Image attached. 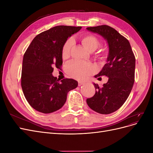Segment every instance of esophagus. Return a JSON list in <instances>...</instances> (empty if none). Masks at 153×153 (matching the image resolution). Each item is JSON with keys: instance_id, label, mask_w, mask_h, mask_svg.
Segmentation results:
<instances>
[{"instance_id": "esophagus-1", "label": "esophagus", "mask_w": 153, "mask_h": 153, "mask_svg": "<svg viewBox=\"0 0 153 153\" xmlns=\"http://www.w3.org/2000/svg\"><path fill=\"white\" fill-rule=\"evenodd\" d=\"M84 84V82H82V81H78V86H81L82 85H83Z\"/></svg>"}]
</instances>
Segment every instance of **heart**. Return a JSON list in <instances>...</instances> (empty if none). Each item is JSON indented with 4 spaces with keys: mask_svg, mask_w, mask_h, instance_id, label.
I'll list each match as a JSON object with an SVG mask.
<instances>
[{
    "mask_svg": "<svg viewBox=\"0 0 153 153\" xmlns=\"http://www.w3.org/2000/svg\"><path fill=\"white\" fill-rule=\"evenodd\" d=\"M78 41L82 47L87 51L92 52L94 50L100 45V40L93 34L84 33L78 37ZM73 41L71 39H68L62 45L61 49L62 58L67 59L71 50ZM96 57L101 62L105 61L107 57L106 50L103 48L100 52L96 53ZM66 71L72 78L78 80H85V78L94 72V68L88 62H82L73 61L68 62L66 65Z\"/></svg>",
    "mask_w": 153,
    "mask_h": 153,
    "instance_id": "1",
    "label": "heart"
}]
</instances>
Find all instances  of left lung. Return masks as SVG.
<instances>
[{"mask_svg": "<svg viewBox=\"0 0 153 153\" xmlns=\"http://www.w3.org/2000/svg\"><path fill=\"white\" fill-rule=\"evenodd\" d=\"M87 29L107 41L109 53L106 63L94 76L98 79L106 76L108 80L101 87L94 83L96 93L86 101L95 112L109 114L121 108L130 94L135 81V57L128 40L112 27L103 25Z\"/></svg>", "mask_w": 153, "mask_h": 153, "instance_id": "1", "label": "left lung"}]
</instances>
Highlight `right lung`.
I'll list each match as a JSON object with an SVG mask.
<instances>
[{
    "label": "right lung",
    "instance_id": "obj_1",
    "mask_svg": "<svg viewBox=\"0 0 153 153\" xmlns=\"http://www.w3.org/2000/svg\"><path fill=\"white\" fill-rule=\"evenodd\" d=\"M82 27L59 25L37 35L27 49L22 64L21 85L27 101L39 112L50 114L62 107L68 92L78 82L52 75L62 65L61 49L69 37Z\"/></svg>",
    "mask_w": 153,
    "mask_h": 153
}]
</instances>
